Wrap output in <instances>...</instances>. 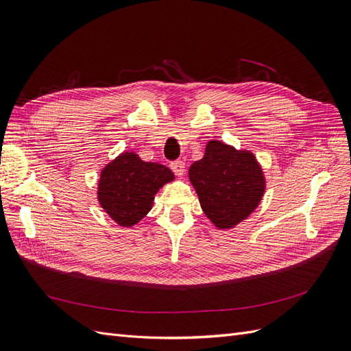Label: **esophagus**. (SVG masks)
<instances>
[{
	"instance_id": "1",
	"label": "esophagus",
	"mask_w": 351,
	"mask_h": 351,
	"mask_svg": "<svg viewBox=\"0 0 351 351\" xmlns=\"http://www.w3.org/2000/svg\"><path fill=\"white\" fill-rule=\"evenodd\" d=\"M169 167H171V169H173V171H174V174H176V176L182 177V176L184 174L186 164H184L183 161H180V159H178V161H174V162H171V165H169Z\"/></svg>"
}]
</instances>
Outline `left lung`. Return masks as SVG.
I'll return each instance as SVG.
<instances>
[{"mask_svg":"<svg viewBox=\"0 0 351 351\" xmlns=\"http://www.w3.org/2000/svg\"><path fill=\"white\" fill-rule=\"evenodd\" d=\"M202 210L218 230L236 228L256 209L267 178L256 156L222 141H209L205 155L189 168Z\"/></svg>","mask_w":351,"mask_h":351,"instance_id":"1","label":"left lung"}]
</instances>
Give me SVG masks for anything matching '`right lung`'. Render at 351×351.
I'll return each mask as SVG.
<instances>
[{
	"label": "right lung",
	"mask_w": 351,
	"mask_h": 351,
	"mask_svg": "<svg viewBox=\"0 0 351 351\" xmlns=\"http://www.w3.org/2000/svg\"><path fill=\"white\" fill-rule=\"evenodd\" d=\"M174 178L168 167L142 161L136 152L124 151L101 169L97 197L115 224L130 228L152 209L159 189Z\"/></svg>",
	"instance_id": "add662e5"
}]
</instances>
